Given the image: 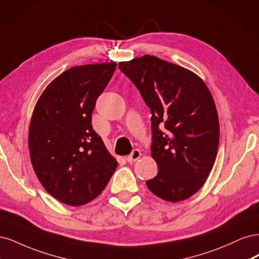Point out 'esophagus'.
Instances as JSON below:
<instances>
[{
    "mask_svg": "<svg viewBox=\"0 0 259 259\" xmlns=\"http://www.w3.org/2000/svg\"><path fill=\"white\" fill-rule=\"evenodd\" d=\"M140 156H141V152H140V149H138V148H136V149H133L132 151V153L127 157V161L128 162H130V163H132V162H135V161H137L139 158H140Z\"/></svg>",
    "mask_w": 259,
    "mask_h": 259,
    "instance_id": "esophagus-1",
    "label": "esophagus"
}]
</instances>
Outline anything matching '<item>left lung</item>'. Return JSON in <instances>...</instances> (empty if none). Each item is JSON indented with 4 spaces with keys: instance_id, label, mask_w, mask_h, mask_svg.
Here are the masks:
<instances>
[{
    "instance_id": "left-lung-1",
    "label": "left lung",
    "mask_w": 259,
    "mask_h": 259,
    "mask_svg": "<svg viewBox=\"0 0 259 259\" xmlns=\"http://www.w3.org/2000/svg\"><path fill=\"white\" fill-rule=\"evenodd\" d=\"M118 66L151 108V151L159 170L146 186L165 201L191 197L204 184L218 154L220 123L211 93L195 73L155 56Z\"/></svg>"
}]
</instances>
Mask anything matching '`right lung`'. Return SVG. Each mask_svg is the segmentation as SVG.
Wrapping results in <instances>:
<instances>
[{
  "instance_id": "add662e5",
  "label": "right lung",
  "mask_w": 259,
  "mask_h": 259,
  "mask_svg": "<svg viewBox=\"0 0 259 259\" xmlns=\"http://www.w3.org/2000/svg\"><path fill=\"white\" fill-rule=\"evenodd\" d=\"M115 62L74 66L47 86L29 129L33 169L59 201L78 206L98 197L117 166L91 124L96 101L111 80Z\"/></svg>"
}]
</instances>
